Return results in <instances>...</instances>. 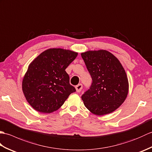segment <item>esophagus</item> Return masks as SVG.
<instances>
[{"label":"esophagus","instance_id":"1","mask_svg":"<svg viewBox=\"0 0 152 152\" xmlns=\"http://www.w3.org/2000/svg\"><path fill=\"white\" fill-rule=\"evenodd\" d=\"M82 88H83V86H82V83H79L78 85H77V86H76V91L78 92V93L80 92V91H82Z\"/></svg>","mask_w":152,"mask_h":152}]
</instances>
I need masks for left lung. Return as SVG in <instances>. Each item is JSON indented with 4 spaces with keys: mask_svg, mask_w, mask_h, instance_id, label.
I'll use <instances>...</instances> for the list:
<instances>
[{
    "mask_svg": "<svg viewBox=\"0 0 152 152\" xmlns=\"http://www.w3.org/2000/svg\"><path fill=\"white\" fill-rule=\"evenodd\" d=\"M81 56L92 78L89 89L82 95L85 106L99 115L114 112L128 94V79L124 67L106 50L88 51Z\"/></svg>",
    "mask_w": 152,
    "mask_h": 152,
    "instance_id": "1",
    "label": "left lung"
}]
</instances>
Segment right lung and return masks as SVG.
<instances>
[{
  "label": "right lung",
  "instance_id": "add662e5",
  "mask_svg": "<svg viewBox=\"0 0 152 152\" xmlns=\"http://www.w3.org/2000/svg\"><path fill=\"white\" fill-rule=\"evenodd\" d=\"M77 56L72 51L53 48L40 53L29 64L22 89L34 110L42 113L56 111L76 91L65 69Z\"/></svg>",
  "mask_w": 152,
  "mask_h": 152
}]
</instances>
